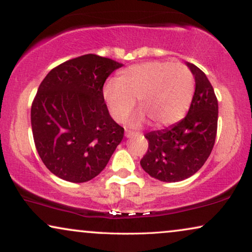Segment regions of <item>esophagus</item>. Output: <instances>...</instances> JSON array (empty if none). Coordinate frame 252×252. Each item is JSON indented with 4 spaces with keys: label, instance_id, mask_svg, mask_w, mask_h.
I'll return each mask as SVG.
<instances>
[{
    "label": "esophagus",
    "instance_id": "obj_1",
    "mask_svg": "<svg viewBox=\"0 0 252 252\" xmlns=\"http://www.w3.org/2000/svg\"><path fill=\"white\" fill-rule=\"evenodd\" d=\"M133 135H137V132L132 131V130L126 129V137H131V136H133Z\"/></svg>",
    "mask_w": 252,
    "mask_h": 252
}]
</instances>
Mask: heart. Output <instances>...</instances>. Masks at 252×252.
Returning <instances> with one entry per match:
<instances>
[{"mask_svg": "<svg viewBox=\"0 0 252 252\" xmlns=\"http://www.w3.org/2000/svg\"><path fill=\"white\" fill-rule=\"evenodd\" d=\"M194 92L191 70L182 63L151 61L124 69L117 82L103 89L107 105L114 119L123 121L138 98L140 108L133 123L144 120L145 114L157 126H169L183 117Z\"/></svg>", "mask_w": 252, "mask_h": 252, "instance_id": "b5f03b06", "label": "heart"}]
</instances>
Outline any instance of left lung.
<instances>
[{
  "instance_id": "8db88e82",
  "label": "left lung",
  "mask_w": 252,
  "mask_h": 252,
  "mask_svg": "<svg viewBox=\"0 0 252 252\" xmlns=\"http://www.w3.org/2000/svg\"><path fill=\"white\" fill-rule=\"evenodd\" d=\"M196 80L189 112L165 130L145 133L149 142L140 166L162 182H180L202 168L214 146L218 130V99L205 73L188 63Z\"/></svg>"
}]
</instances>
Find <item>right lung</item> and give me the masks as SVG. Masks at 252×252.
<instances>
[{
  "label": "right lung",
  "instance_id": "obj_1",
  "mask_svg": "<svg viewBox=\"0 0 252 252\" xmlns=\"http://www.w3.org/2000/svg\"><path fill=\"white\" fill-rule=\"evenodd\" d=\"M122 66L86 54L50 70L31 107L33 139L45 166L60 179L87 182L99 175L123 138L109 115L103 84Z\"/></svg>",
  "mask_w": 252,
  "mask_h": 252
}]
</instances>
